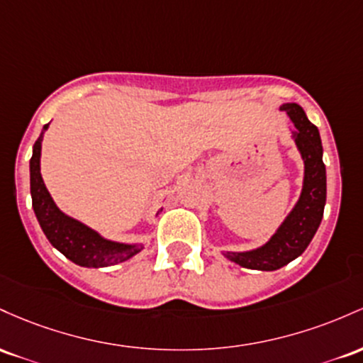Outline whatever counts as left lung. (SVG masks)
I'll return each instance as SVG.
<instances>
[{
    "instance_id": "left-lung-1",
    "label": "left lung",
    "mask_w": 363,
    "mask_h": 363,
    "mask_svg": "<svg viewBox=\"0 0 363 363\" xmlns=\"http://www.w3.org/2000/svg\"><path fill=\"white\" fill-rule=\"evenodd\" d=\"M295 125L293 138L303 160V186L298 202L266 245L248 252H225L231 262L247 269L276 271L302 255L323 221L325 206V166L319 130L308 121L302 106H279Z\"/></svg>"
}]
</instances>
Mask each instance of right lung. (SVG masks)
I'll use <instances>...</instances> for the list:
<instances>
[{"instance_id":"right-lung-1","label":"right lung","mask_w":363,"mask_h":363,"mask_svg":"<svg viewBox=\"0 0 363 363\" xmlns=\"http://www.w3.org/2000/svg\"><path fill=\"white\" fill-rule=\"evenodd\" d=\"M48 127L50 123L44 125L30 157L32 207L46 238L65 257L82 267H108L133 257L142 250V245L106 240L92 228L61 213L52 201L40 177V142Z\"/></svg>"}]
</instances>
